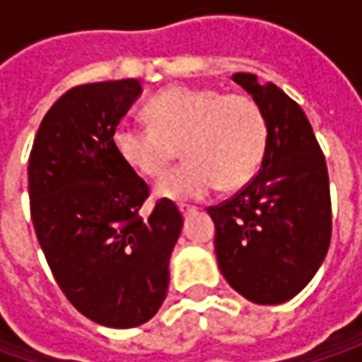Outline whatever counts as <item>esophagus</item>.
Instances as JSON below:
<instances>
[{
  "label": "esophagus",
  "mask_w": 362,
  "mask_h": 362,
  "mask_svg": "<svg viewBox=\"0 0 362 362\" xmlns=\"http://www.w3.org/2000/svg\"><path fill=\"white\" fill-rule=\"evenodd\" d=\"M179 211H181V216L187 217L191 214H195V207L193 205H179Z\"/></svg>",
  "instance_id": "esophagus-1"
}]
</instances>
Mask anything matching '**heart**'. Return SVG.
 Masks as SVG:
<instances>
[{
	"label": "heart",
	"mask_w": 362,
	"mask_h": 362,
	"mask_svg": "<svg viewBox=\"0 0 362 362\" xmlns=\"http://www.w3.org/2000/svg\"><path fill=\"white\" fill-rule=\"evenodd\" d=\"M148 127L122 122L112 145L120 160L141 177H159L181 146L185 160L155 187L159 199L185 203L214 189L235 191L259 169L268 127L247 94L217 88L171 86L145 106Z\"/></svg>",
	"instance_id": "b5f03b06"
}]
</instances>
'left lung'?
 Listing matches in <instances>:
<instances>
[{
	"label": "left lung",
	"mask_w": 362,
	"mask_h": 362,
	"mask_svg": "<svg viewBox=\"0 0 362 362\" xmlns=\"http://www.w3.org/2000/svg\"><path fill=\"white\" fill-rule=\"evenodd\" d=\"M231 80L256 100L268 127L257 175L231 199L207 207L228 284L254 304H282L313 280L332 233L325 155L306 115L254 74Z\"/></svg>",
	"instance_id": "8db88e82"
}]
</instances>
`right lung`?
I'll list each match as a JSON object with an SVG mask.
<instances>
[{
	"mask_svg": "<svg viewBox=\"0 0 362 362\" xmlns=\"http://www.w3.org/2000/svg\"><path fill=\"white\" fill-rule=\"evenodd\" d=\"M141 92L134 78L70 88L46 112L28 165L30 211L49 270L78 313L110 328L157 314L183 228L173 202L159 199L141 216L148 185L112 145Z\"/></svg>",
	"mask_w": 362,
	"mask_h": 362,
	"instance_id": "right-lung-1",
	"label": "right lung"
}]
</instances>
